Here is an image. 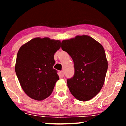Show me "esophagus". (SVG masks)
<instances>
[{
	"label": "esophagus",
	"mask_w": 126,
	"mask_h": 126,
	"mask_svg": "<svg viewBox=\"0 0 126 126\" xmlns=\"http://www.w3.org/2000/svg\"><path fill=\"white\" fill-rule=\"evenodd\" d=\"M60 74H61V76L62 77H63L64 76V72L63 71H62L60 72Z\"/></svg>",
	"instance_id": "34e87169"
}]
</instances>
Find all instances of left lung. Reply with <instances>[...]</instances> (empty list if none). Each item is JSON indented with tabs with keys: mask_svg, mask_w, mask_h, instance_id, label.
Returning <instances> with one entry per match:
<instances>
[{
	"mask_svg": "<svg viewBox=\"0 0 126 126\" xmlns=\"http://www.w3.org/2000/svg\"><path fill=\"white\" fill-rule=\"evenodd\" d=\"M61 48L73 61L74 76L67 81L72 94L80 101L93 98L103 87L108 69L103 47L92 37L82 35L63 40Z\"/></svg>",
	"mask_w": 126,
	"mask_h": 126,
	"instance_id": "obj_1",
	"label": "left lung"
}]
</instances>
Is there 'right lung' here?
Instances as JSON below:
<instances>
[{"mask_svg": "<svg viewBox=\"0 0 126 126\" xmlns=\"http://www.w3.org/2000/svg\"><path fill=\"white\" fill-rule=\"evenodd\" d=\"M60 40L35 38L22 46L16 56L15 70L20 86L31 98L42 101L49 96L59 77L53 68L54 53Z\"/></svg>", "mask_w": 126, "mask_h": 126, "instance_id": "right-lung-1", "label": "right lung"}]
</instances>
